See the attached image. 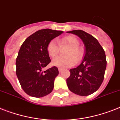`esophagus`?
<instances>
[{
    "mask_svg": "<svg viewBox=\"0 0 120 120\" xmlns=\"http://www.w3.org/2000/svg\"><path fill=\"white\" fill-rule=\"evenodd\" d=\"M62 70H63V69L61 68H58V71L60 72H62Z\"/></svg>",
    "mask_w": 120,
    "mask_h": 120,
    "instance_id": "obj_1",
    "label": "esophagus"
}]
</instances>
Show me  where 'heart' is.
I'll return each mask as SVG.
<instances>
[{
    "label": "heart",
    "mask_w": 120,
    "mask_h": 120,
    "mask_svg": "<svg viewBox=\"0 0 120 120\" xmlns=\"http://www.w3.org/2000/svg\"><path fill=\"white\" fill-rule=\"evenodd\" d=\"M61 45H68L70 48L67 52V56H58L52 60L54 66L60 68H67L73 66L76 61L82 59L84 53L82 47L79 45V41L73 36H68L59 40ZM47 51L51 57L57 56L60 51V45L55 40H52L47 44Z\"/></svg>",
    "instance_id": "heart-1"
}]
</instances>
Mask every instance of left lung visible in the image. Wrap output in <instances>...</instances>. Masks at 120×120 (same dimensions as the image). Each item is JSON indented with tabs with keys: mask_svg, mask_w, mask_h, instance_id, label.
Segmentation results:
<instances>
[{
	"mask_svg": "<svg viewBox=\"0 0 120 120\" xmlns=\"http://www.w3.org/2000/svg\"><path fill=\"white\" fill-rule=\"evenodd\" d=\"M67 33L80 38L86 48L82 63L76 68L70 70L67 86L72 92L77 95H90L99 89L104 81L107 66L105 51L94 37L82 30Z\"/></svg>",
	"mask_w": 120,
	"mask_h": 120,
	"instance_id": "left-lung-1",
	"label": "left lung"
}]
</instances>
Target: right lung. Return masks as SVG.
Segmentation results:
<instances>
[{"instance_id": "obj_1", "label": "right lung", "mask_w": 120, "mask_h": 120, "mask_svg": "<svg viewBox=\"0 0 120 120\" xmlns=\"http://www.w3.org/2000/svg\"><path fill=\"white\" fill-rule=\"evenodd\" d=\"M62 31L44 29L26 38L18 52L16 60V74L23 90L34 97L48 95L53 90L54 80L58 75L57 67L45 71L42 69L51 62L47 46Z\"/></svg>"}]
</instances>
